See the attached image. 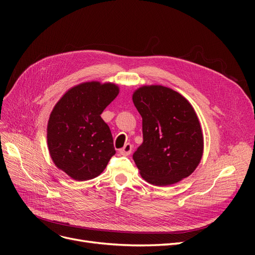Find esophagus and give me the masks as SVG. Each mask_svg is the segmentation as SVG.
<instances>
[{"mask_svg":"<svg viewBox=\"0 0 255 255\" xmlns=\"http://www.w3.org/2000/svg\"><path fill=\"white\" fill-rule=\"evenodd\" d=\"M132 149H133L132 144H130V143H127V144H126L125 146H123V148L119 151V153L121 154V155L128 156V155H129L130 152H132Z\"/></svg>","mask_w":255,"mask_h":255,"instance_id":"esophagus-1","label":"esophagus"}]
</instances>
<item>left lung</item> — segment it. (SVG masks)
Returning <instances> with one entry per match:
<instances>
[{
    "label": "left lung",
    "mask_w": 255,
    "mask_h": 255,
    "mask_svg": "<svg viewBox=\"0 0 255 255\" xmlns=\"http://www.w3.org/2000/svg\"><path fill=\"white\" fill-rule=\"evenodd\" d=\"M132 99L142 117L143 141L133 155L142 179L168 186L189 176L202 159L204 139L188 100L161 85H143Z\"/></svg>",
    "instance_id": "8db88e82"
}]
</instances>
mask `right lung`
<instances>
[{
    "mask_svg": "<svg viewBox=\"0 0 255 255\" xmlns=\"http://www.w3.org/2000/svg\"><path fill=\"white\" fill-rule=\"evenodd\" d=\"M119 91L111 82H85L68 89L53 107L47 128L49 153L71 179L97 177L116 153L111 129L100 115Z\"/></svg>",
    "mask_w": 255,
    "mask_h": 255,
    "instance_id": "obj_1",
    "label": "right lung"
}]
</instances>
